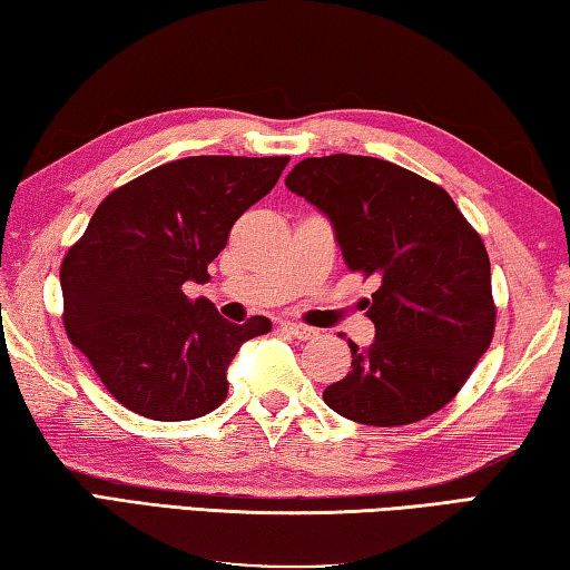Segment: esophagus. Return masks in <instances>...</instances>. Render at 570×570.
<instances>
[{
    "label": "esophagus",
    "mask_w": 570,
    "mask_h": 570,
    "mask_svg": "<svg viewBox=\"0 0 570 570\" xmlns=\"http://www.w3.org/2000/svg\"><path fill=\"white\" fill-rule=\"evenodd\" d=\"M283 331H287L293 337H297V341H313V337L321 335L315 331V327H307V325H301V323H283Z\"/></svg>",
    "instance_id": "obj_1"
}]
</instances>
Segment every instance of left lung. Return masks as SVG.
<instances>
[{
    "instance_id": "obj_1",
    "label": "left lung",
    "mask_w": 570,
    "mask_h": 570,
    "mask_svg": "<svg viewBox=\"0 0 570 570\" xmlns=\"http://www.w3.org/2000/svg\"><path fill=\"white\" fill-rule=\"evenodd\" d=\"M331 219L351 269L377 277L375 341L357 347L325 403L347 421L391 428L441 411L493 341L491 259L443 187L363 155L307 157L285 177Z\"/></svg>"
}]
</instances>
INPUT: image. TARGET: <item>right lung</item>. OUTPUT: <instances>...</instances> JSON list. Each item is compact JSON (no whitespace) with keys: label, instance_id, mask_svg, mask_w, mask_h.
Returning <instances> with one entry per match:
<instances>
[{"label":"right lung","instance_id":"1","mask_svg":"<svg viewBox=\"0 0 570 570\" xmlns=\"http://www.w3.org/2000/svg\"><path fill=\"white\" fill-rule=\"evenodd\" d=\"M291 157L175 159L115 189L59 269L65 331L117 403L153 421H195L227 397L239 345L263 315L235 325L185 283L205 285L235 219L263 199Z\"/></svg>","mask_w":570,"mask_h":570}]
</instances>
